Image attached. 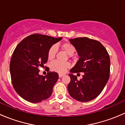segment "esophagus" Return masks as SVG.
Wrapping results in <instances>:
<instances>
[{"label": "esophagus", "mask_w": 125, "mask_h": 125, "mask_svg": "<svg viewBox=\"0 0 125 125\" xmlns=\"http://www.w3.org/2000/svg\"><path fill=\"white\" fill-rule=\"evenodd\" d=\"M64 75H65V74H59V77H60V78L64 76Z\"/></svg>", "instance_id": "obj_1"}]
</instances>
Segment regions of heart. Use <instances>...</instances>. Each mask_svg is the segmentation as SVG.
Listing matches in <instances>:
<instances>
[{
  "label": "heart",
  "mask_w": 125,
  "mask_h": 125,
  "mask_svg": "<svg viewBox=\"0 0 125 125\" xmlns=\"http://www.w3.org/2000/svg\"><path fill=\"white\" fill-rule=\"evenodd\" d=\"M60 47L66 52L69 55H72L75 52V48L70 42H64L60 45ZM57 52V48L55 45L51 46L48 52V57L50 60H52L55 57ZM70 66V63L68 62H59L55 61L51 65V68L54 71L57 72L59 74H64Z\"/></svg>",
  "instance_id": "heart-1"
}]
</instances>
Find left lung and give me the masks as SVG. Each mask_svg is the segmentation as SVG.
I'll list each match as a JSON object with an SVG mask.
<instances>
[{"label":"left lung","instance_id":"obj_1","mask_svg":"<svg viewBox=\"0 0 125 125\" xmlns=\"http://www.w3.org/2000/svg\"><path fill=\"white\" fill-rule=\"evenodd\" d=\"M75 47L79 59L71 69V78L68 85L70 95L82 102L96 98L104 89L109 78L110 59L105 48L100 42L88 37L70 39ZM84 73L83 78L78 81L73 73Z\"/></svg>","mask_w":125,"mask_h":125}]
</instances>
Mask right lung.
Instances as JSON below:
<instances>
[{"label": "right lung", "mask_w": 125, "mask_h": 125, "mask_svg": "<svg viewBox=\"0 0 125 125\" xmlns=\"http://www.w3.org/2000/svg\"><path fill=\"white\" fill-rule=\"evenodd\" d=\"M62 39L34 34L23 39L15 48L10 66L12 86L26 101L39 103L52 94L59 75L50 71L45 76L40 75L38 68L47 62L49 49Z\"/></svg>", "instance_id": "right-lung-1"}]
</instances>
